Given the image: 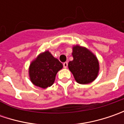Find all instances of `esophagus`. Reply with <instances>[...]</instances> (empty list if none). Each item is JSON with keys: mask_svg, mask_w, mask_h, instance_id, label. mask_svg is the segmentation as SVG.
<instances>
[{"mask_svg": "<svg viewBox=\"0 0 124 124\" xmlns=\"http://www.w3.org/2000/svg\"><path fill=\"white\" fill-rule=\"evenodd\" d=\"M63 67H64V68H68V63L67 62L63 63Z\"/></svg>", "mask_w": 124, "mask_h": 124, "instance_id": "34e87169", "label": "esophagus"}]
</instances>
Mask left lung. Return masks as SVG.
<instances>
[{
	"label": "left lung",
	"instance_id": "8db88e82",
	"mask_svg": "<svg viewBox=\"0 0 124 124\" xmlns=\"http://www.w3.org/2000/svg\"><path fill=\"white\" fill-rule=\"evenodd\" d=\"M72 55L73 60L68 63V68L77 83L88 84L97 79L99 63L90 50L83 46L74 45Z\"/></svg>",
	"mask_w": 124,
	"mask_h": 124
}]
</instances>
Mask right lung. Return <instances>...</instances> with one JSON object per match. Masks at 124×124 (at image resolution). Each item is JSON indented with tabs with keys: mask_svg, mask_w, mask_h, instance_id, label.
<instances>
[{
	"mask_svg": "<svg viewBox=\"0 0 124 124\" xmlns=\"http://www.w3.org/2000/svg\"><path fill=\"white\" fill-rule=\"evenodd\" d=\"M62 68L63 64L46 50L31 62L29 67L30 79L34 85L45 89L52 85L57 72Z\"/></svg>",
	"mask_w": 124,
	"mask_h": 124,
	"instance_id": "right-lung-1",
	"label": "right lung"
}]
</instances>
